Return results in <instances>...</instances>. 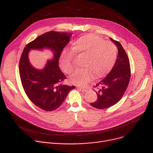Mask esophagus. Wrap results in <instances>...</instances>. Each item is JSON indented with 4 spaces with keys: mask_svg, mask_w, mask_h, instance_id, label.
Masks as SVG:
<instances>
[{
    "mask_svg": "<svg viewBox=\"0 0 153 153\" xmlns=\"http://www.w3.org/2000/svg\"><path fill=\"white\" fill-rule=\"evenodd\" d=\"M77 89H79L80 91H81L83 93H85L88 91V90L86 88H82V87H77Z\"/></svg>",
    "mask_w": 153,
    "mask_h": 153,
    "instance_id": "obj_1",
    "label": "esophagus"
}]
</instances>
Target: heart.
<instances>
[{"label":"heart","instance_id":"1","mask_svg":"<svg viewBox=\"0 0 153 153\" xmlns=\"http://www.w3.org/2000/svg\"><path fill=\"white\" fill-rule=\"evenodd\" d=\"M73 49L86 56L83 63L85 67L76 70L70 77L72 83L80 86L88 84L93 74L96 77L105 74L111 69L116 58V47L113 43L95 34L79 37L73 43ZM73 51L66 48L61 55V67L67 74H71L74 68Z\"/></svg>","mask_w":153,"mask_h":153}]
</instances>
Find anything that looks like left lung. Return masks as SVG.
<instances>
[{
  "label": "left lung",
  "mask_w": 153,
  "mask_h": 153,
  "mask_svg": "<svg viewBox=\"0 0 153 153\" xmlns=\"http://www.w3.org/2000/svg\"><path fill=\"white\" fill-rule=\"evenodd\" d=\"M110 39L118 48L117 58L110 73L94 86H100L97 92L96 91L97 100L90 103L92 106L101 110L113 106L122 99L131 76L129 60L125 50L118 41Z\"/></svg>",
  "instance_id": "8db88e82"
}]
</instances>
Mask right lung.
<instances>
[{
	"label": "right lung",
	"mask_w": 153,
	"mask_h": 153,
	"mask_svg": "<svg viewBox=\"0 0 153 153\" xmlns=\"http://www.w3.org/2000/svg\"><path fill=\"white\" fill-rule=\"evenodd\" d=\"M72 33L51 31L43 34L25 47L19 61V74L23 88L30 100L43 110L58 108L74 86L62 84L66 76L59 67V60L64 47L70 42ZM50 48L53 59L48 61L43 70L34 69L29 63L28 53L31 49Z\"/></svg>",
	"instance_id": "add662e5"
}]
</instances>
